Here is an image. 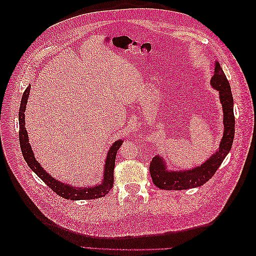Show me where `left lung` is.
Here are the masks:
<instances>
[{"mask_svg": "<svg viewBox=\"0 0 256 256\" xmlns=\"http://www.w3.org/2000/svg\"><path fill=\"white\" fill-rule=\"evenodd\" d=\"M212 86L219 90L220 100L223 108L224 134L220 143L219 150L206 162L189 171L172 172L168 171L164 160L159 156L154 157L150 164V173L152 182L160 189L164 190H186L196 188L206 184L214 175L224 158L232 148L235 136V116L234 100L230 83L226 74L223 72L219 62L214 63V72L210 81Z\"/></svg>", "mask_w": 256, "mask_h": 256, "instance_id": "left-lung-1", "label": "left lung"}]
</instances>
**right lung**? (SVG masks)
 <instances>
[{"mask_svg": "<svg viewBox=\"0 0 256 256\" xmlns=\"http://www.w3.org/2000/svg\"><path fill=\"white\" fill-rule=\"evenodd\" d=\"M30 85L24 90L21 99V104L19 109V142L21 152L26 162L30 168L40 178V180L48 186V187L56 192L60 196L66 200H95L102 198L109 193V191L113 187L114 182V166H115V158L118 150L122 144V140L116 141L108 152L106 166H104V182L102 184H98L96 187H88V188H74L72 186L64 184L52 178L40 166V164L36 161L32 148L28 143V136L26 130V122H24V111L28 102V98L30 95Z\"/></svg>", "mask_w": 256, "mask_h": 256, "instance_id": "obj_1", "label": "right lung"}]
</instances>
